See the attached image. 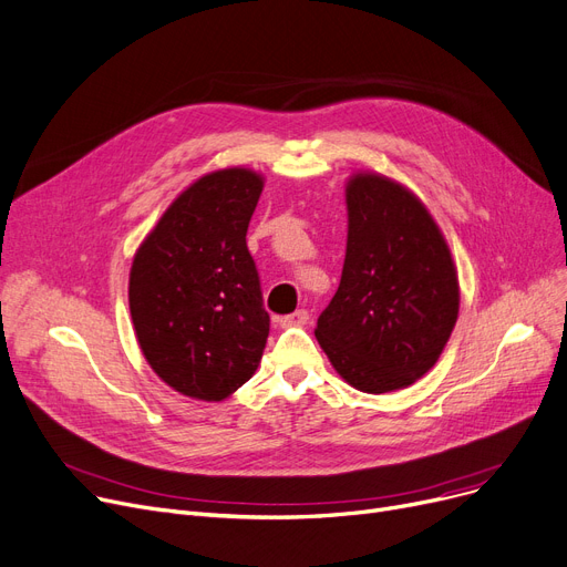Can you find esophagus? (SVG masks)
<instances>
[{
	"label": "esophagus",
	"instance_id": "1",
	"mask_svg": "<svg viewBox=\"0 0 567 567\" xmlns=\"http://www.w3.org/2000/svg\"><path fill=\"white\" fill-rule=\"evenodd\" d=\"M307 320H309V311L307 309H298V311H292L288 316H281L277 322H279L281 328H295V326H305Z\"/></svg>",
	"mask_w": 567,
	"mask_h": 567
}]
</instances>
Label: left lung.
<instances>
[{
  "label": "left lung",
  "instance_id": "obj_1",
  "mask_svg": "<svg viewBox=\"0 0 567 567\" xmlns=\"http://www.w3.org/2000/svg\"><path fill=\"white\" fill-rule=\"evenodd\" d=\"M346 205L341 284L316 339L355 390L409 388L436 364L460 313L452 254L420 198L390 177L353 175Z\"/></svg>",
  "mask_w": 567,
  "mask_h": 567
}]
</instances>
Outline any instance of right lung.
Returning a JSON list of instances; mask_svg holds the SVG:
<instances>
[{
    "label": "right lung",
    "instance_id": "1",
    "mask_svg": "<svg viewBox=\"0 0 567 567\" xmlns=\"http://www.w3.org/2000/svg\"><path fill=\"white\" fill-rule=\"evenodd\" d=\"M262 194L249 168L203 175L136 251L128 309L145 360L173 390L221 401L258 369L269 313L247 228Z\"/></svg>",
    "mask_w": 567,
    "mask_h": 567
}]
</instances>
